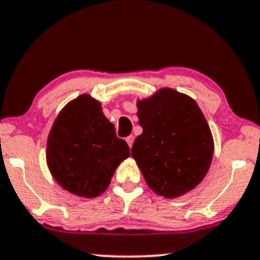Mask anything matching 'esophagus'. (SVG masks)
I'll list each match as a JSON object with an SVG mask.
<instances>
[{
	"label": "esophagus",
	"instance_id": "esophagus-1",
	"mask_svg": "<svg viewBox=\"0 0 260 260\" xmlns=\"http://www.w3.org/2000/svg\"><path fill=\"white\" fill-rule=\"evenodd\" d=\"M126 141H127L128 146L132 147L133 143H134V136H129V137H127V138H126Z\"/></svg>",
	"mask_w": 260,
	"mask_h": 260
}]
</instances>
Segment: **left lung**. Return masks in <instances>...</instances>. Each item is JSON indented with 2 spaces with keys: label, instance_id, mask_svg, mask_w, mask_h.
<instances>
[{
  "label": "left lung",
  "instance_id": "1",
  "mask_svg": "<svg viewBox=\"0 0 260 260\" xmlns=\"http://www.w3.org/2000/svg\"><path fill=\"white\" fill-rule=\"evenodd\" d=\"M143 133L132 157L147 186L164 198L186 194L203 181L213 156V138L193 98L173 88H160L137 102Z\"/></svg>",
  "mask_w": 260,
  "mask_h": 260
}]
</instances>
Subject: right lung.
Wrapping results in <instances>:
<instances>
[{
	"instance_id": "1",
	"label": "right lung",
	"mask_w": 260,
	"mask_h": 260,
	"mask_svg": "<svg viewBox=\"0 0 260 260\" xmlns=\"http://www.w3.org/2000/svg\"><path fill=\"white\" fill-rule=\"evenodd\" d=\"M129 147L116 137L101 103L81 94L60 111L47 143V163L62 188L83 198L101 196Z\"/></svg>"
}]
</instances>
